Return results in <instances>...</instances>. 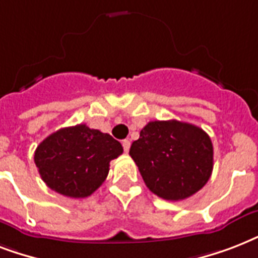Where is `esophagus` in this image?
Here are the masks:
<instances>
[{
  "label": "esophagus",
  "instance_id": "esophagus-1",
  "mask_svg": "<svg viewBox=\"0 0 258 258\" xmlns=\"http://www.w3.org/2000/svg\"><path fill=\"white\" fill-rule=\"evenodd\" d=\"M121 145H123V149H124L125 153H128L130 150V146H131V143H130L128 139H124V141L121 142Z\"/></svg>",
  "mask_w": 258,
  "mask_h": 258
}]
</instances>
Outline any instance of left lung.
Returning <instances> with one entry per match:
<instances>
[{
    "label": "left lung",
    "mask_w": 258,
    "mask_h": 258,
    "mask_svg": "<svg viewBox=\"0 0 258 258\" xmlns=\"http://www.w3.org/2000/svg\"><path fill=\"white\" fill-rule=\"evenodd\" d=\"M130 155L146 186L166 201L200 191L213 171V145L204 130L178 120L150 121L133 142Z\"/></svg>",
    "instance_id": "8db88e82"
}]
</instances>
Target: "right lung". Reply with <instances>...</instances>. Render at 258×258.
Returning <instances> with one entry per match:
<instances>
[{
	"label": "right lung",
	"instance_id": "add662e5",
	"mask_svg": "<svg viewBox=\"0 0 258 258\" xmlns=\"http://www.w3.org/2000/svg\"><path fill=\"white\" fill-rule=\"evenodd\" d=\"M123 147L109 134L78 124L50 134L34 151V163L46 186L71 198L96 191L109 171V162Z\"/></svg>",
	"mask_w": 258,
	"mask_h": 258
}]
</instances>
